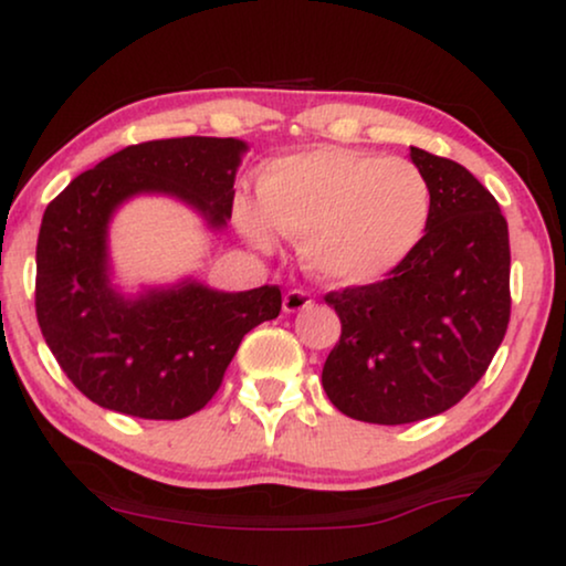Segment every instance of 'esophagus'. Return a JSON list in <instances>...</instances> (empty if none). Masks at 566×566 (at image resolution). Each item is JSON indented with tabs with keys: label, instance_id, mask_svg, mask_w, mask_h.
I'll return each mask as SVG.
<instances>
[{
	"label": "esophagus",
	"instance_id": "obj_1",
	"mask_svg": "<svg viewBox=\"0 0 566 566\" xmlns=\"http://www.w3.org/2000/svg\"><path fill=\"white\" fill-rule=\"evenodd\" d=\"M312 293L301 291V289H293L283 296V312L285 314H296V312H304V308H312Z\"/></svg>",
	"mask_w": 566,
	"mask_h": 566
}]
</instances>
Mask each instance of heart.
<instances>
[{
    "instance_id": "1",
    "label": "heart",
    "mask_w": 566,
    "mask_h": 566,
    "mask_svg": "<svg viewBox=\"0 0 566 566\" xmlns=\"http://www.w3.org/2000/svg\"><path fill=\"white\" fill-rule=\"evenodd\" d=\"M432 190L412 161L345 146L277 157L262 169L260 200L239 198V229L270 247L301 237V258L322 281L368 285L391 275L428 231Z\"/></svg>"
}]
</instances>
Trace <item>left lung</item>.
I'll list each match as a JSON object with an SVG mask.
<instances>
[{
	"mask_svg": "<svg viewBox=\"0 0 566 566\" xmlns=\"http://www.w3.org/2000/svg\"><path fill=\"white\" fill-rule=\"evenodd\" d=\"M432 190L422 242L384 281L324 296L343 324L322 370L353 420L407 424L474 389L510 322V239L497 200L467 167L409 149Z\"/></svg>",
	"mask_w": 566,
	"mask_h": 566,
	"instance_id": "obj_1",
	"label": "left lung"
}]
</instances>
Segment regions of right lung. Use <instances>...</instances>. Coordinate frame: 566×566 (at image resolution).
<instances>
[{
	"label": "right lung",
	"instance_id": "obj_1",
	"mask_svg": "<svg viewBox=\"0 0 566 566\" xmlns=\"http://www.w3.org/2000/svg\"><path fill=\"white\" fill-rule=\"evenodd\" d=\"M247 144L185 136L134 144L66 185L43 213L35 314L45 345L95 405L142 420L203 409L239 343L281 314V289L223 293L198 281L126 296L111 281L107 227L134 196H172L223 229Z\"/></svg>",
	"mask_w": 566,
	"mask_h": 566
}]
</instances>
